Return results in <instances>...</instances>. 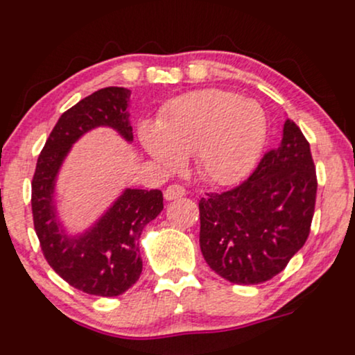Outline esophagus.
Instances as JSON below:
<instances>
[{
  "label": "esophagus",
  "instance_id": "1",
  "mask_svg": "<svg viewBox=\"0 0 355 355\" xmlns=\"http://www.w3.org/2000/svg\"><path fill=\"white\" fill-rule=\"evenodd\" d=\"M182 196H186V189L179 184H171L166 187V191H164L166 201H173V199H179V198H182Z\"/></svg>",
  "mask_w": 355,
  "mask_h": 355
}]
</instances>
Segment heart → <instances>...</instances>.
<instances>
[{
  "label": "heart",
  "mask_w": 355,
  "mask_h": 355,
  "mask_svg": "<svg viewBox=\"0 0 355 355\" xmlns=\"http://www.w3.org/2000/svg\"><path fill=\"white\" fill-rule=\"evenodd\" d=\"M266 131V114L256 101L231 91L202 89L173 99L157 124L141 126L139 136L146 151L164 169H178L182 154L193 153L199 178L227 186L256 164Z\"/></svg>",
  "instance_id": "b5f03b06"
}]
</instances>
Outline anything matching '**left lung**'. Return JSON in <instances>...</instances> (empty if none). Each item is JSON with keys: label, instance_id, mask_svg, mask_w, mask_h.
Segmentation results:
<instances>
[{"label": "left lung", "instance_id": "8db88e82", "mask_svg": "<svg viewBox=\"0 0 355 355\" xmlns=\"http://www.w3.org/2000/svg\"><path fill=\"white\" fill-rule=\"evenodd\" d=\"M318 176L311 146L293 119L239 186L199 201V244L209 268L234 284L277 276L311 232Z\"/></svg>", "mask_w": 355, "mask_h": 355}]
</instances>
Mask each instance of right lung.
Returning a JSON list of instances; mask_svg holds the SVG:
<instances>
[{
  "label": "right lung",
  "mask_w": 355,
  "mask_h": 355,
  "mask_svg": "<svg viewBox=\"0 0 355 355\" xmlns=\"http://www.w3.org/2000/svg\"><path fill=\"white\" fill-rule=\"evenodd\" d=\"M129 96L126 87H103L62 112L37 157L31 181L33 223L44 259L69 286L103 297L126 293L139 279V237L146 224L162 211V193L126 189L93 229L69 237L56 220L53 187L71 144L89 129L111 126L132 141L126 111Z\"/></svg>",
  "instance_id": "add662e5"
}]
</instances>
